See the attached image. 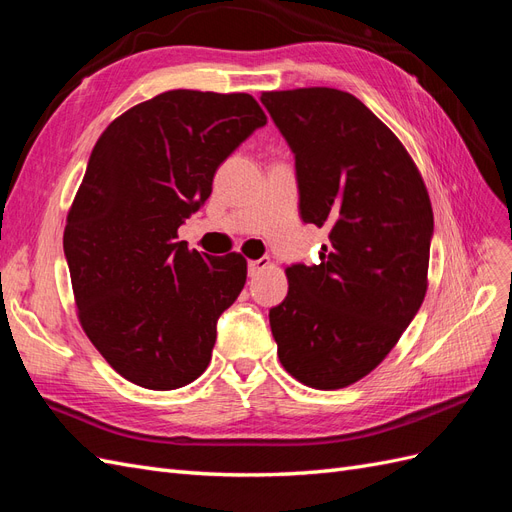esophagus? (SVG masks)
<instances>
[{
	"label": "esophagus",
	"mask_w": 512,
	"mask_h": 512,
	"mask_svg": "<svg viewBox=\"0 0 512 512\" xmlns=\"http://www.w3.org/2000/svg\"><path fill=\"white\" fill-rule=\"evenodd\" d=\"M269 265H271V260H269V258L250 260V262H247V273H250V277H256L260 271H265Z\"/></svg>",
	"instance_id": "esophagus-1"
}]
</instances>
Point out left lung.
<instances>
[{
  "instance_id": "8db88e82",
  "label": "left lung",
  "mask_w": 512,
  "mask_h": 512,
  "mask_svg": "<svg viewBox=\"0 0 512 512\" xmlns=\"http://www.w3.org/2000/svg\"><path fill=\"white\" fill-rule=\"evenodd\" d=\"M294 153L299 213L329 228L320 265L286 269L269 309L277 354L312 389H344L378 367L427 292L433 211L397 136L348 91L260 96Z\"/></svg>"
}]
</instances>
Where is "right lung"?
Here are the masks:
<instances>
[{
	"label": "right lung",
	"mask_w": 512,
	"mask_h": 512,
	"mask_svg": "<svg viewBox=\"0 0 512 512\" xmlns=\"http://www.w3.org/2000/svg\"><path fill=\"white\" fill-rule=\"evenodd\" d=\"M265 123L247 94L173 89L117 117L91 151L64 254L91 344L143 389H179L211 361L247 262L190 252L177 228L205 205L220 164Z\"/></svg>",
	"instance_id": "obj_1"
}]
</instances>
